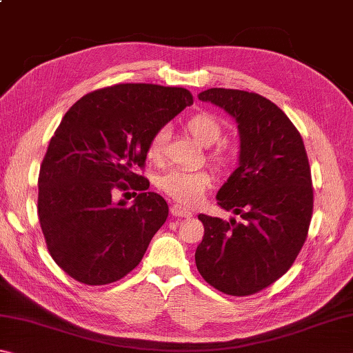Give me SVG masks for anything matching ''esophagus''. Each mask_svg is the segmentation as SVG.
Segmentation results:
<instances>
[{"label": "esophagus", "instance_id": "obj_1", "mask_svg": "<svg viewBox=\"0 0 353 353\" xmlns=\"http://www.w3.org/2000/svg\"><path fill=\"white\" fill-rule=\"evenodd\" d=\"M171 213H172V216H179V218L193 216V213H191L188 208H183L182 205H179V204L171 205Z\"/></svg>", "mask_w": 353, "mask_h": 353}]
</instances>
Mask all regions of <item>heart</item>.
<instances>
[{"label":"heart","mask_w":353,"mask_h":353,"mask_svg":"<svg viewBox=\"0 0 353 353\" xmlns=\"http://www.w3.org/2000/svg\"><path fill=\"white\" fill-rule=\"evenodd\" d=\"M187 129L193 139L204 146L216 143L223 134V126L210 113H196L187 121ZM170 139V128L160 126L151 135L148 143V159L160 162L165 154L166 143ZM212 159L218 165H225L229 152L224 146H218L212 152ZM213 185V176L208 170H182L172 168L160 177L159 187L179 204L196 205L204 198L205 191Z\"/></svg>","instance_id":"1"}]
</instances>
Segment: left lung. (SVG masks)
Returning a JSON list of instances; mask_svg holds the SVG:
<instances>
[{
    "mask_svg": "<svg viewBox=\"0 0 353 353\" xmlns=\"http://www.w3.org/2000/svg\"><path fill=\"white\" fill-rule=\"evenodd\" d=\"M199 99L219 105L238 123L240 166L216 199L241 221L201 213L204 236L194 254L196 266L224 294L250 296L282 277L307 240L313 214L307 151L283 110L260 94L208 88Z\"/></svg>",
    "mask_w": 353,
    "mask_h": 353,
    "instance_id": "left-lung-1",
    "label": "left lung"
}]
</instances>
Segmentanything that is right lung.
Here are the masks:
<instances>
[{"instance_id":"obj_1","label":"right lung","mask_w":353,"mask_h":353,"mask_svg":"<svg viewBox=\"0 0 353 353\" xmlns=\"http://www.w3.org/2000/svg\"><path fill=\"white\" fill-rule=\"evenodd\" d=\"M193 94L182 87L117 83L87 93L65 113L39 174V221L48 252L71 279L107 285L139 266L168 204L137 172L148 143ZM140 190L132 206L117 190Z\"/></svg>"}]
</instances>
